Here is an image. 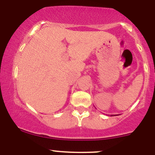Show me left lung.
Masks as SVG:
<instances>
[{
  "label": "left lung",
  "mask_w": 155,
  "mask_h": 155,
  "mask_svg": "<svg viewBox=\"0 0 155 155\" xmlns=\"http://www.w3.org/2000/svg\"><path fill=\"white\" fill-rule=\"evenodd\" d=\"M111 116H112V115H111ZM114 116H115V115H114Z\"/></svg>",
  "instance_id": "8db88e82"
}]
</instances>
